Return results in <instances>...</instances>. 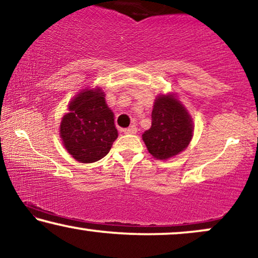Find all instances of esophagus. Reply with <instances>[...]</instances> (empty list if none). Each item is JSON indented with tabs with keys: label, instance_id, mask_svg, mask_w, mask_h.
<instances>
[{
	"label": "esophagus",
	"instance_id": "obj_1",
	"mask_svg": "<svg viewBox=\"0 0 258 258\" xmlns=\"http://www.w3.org/2000/svg\"><path fill=\"white\" fill-rule=\"evenodd\" d=\"M122 132L125 133V135H135V133H137V127L135 125H132L131 127H128V128L122 130Z\"/></svg>",
	"mask_w": 258,
	"mask_h": 258
}]
</instances>
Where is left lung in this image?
Wrapping results in <instances>:
<instances>
[{"label": "left lung", "mask_w": 258, "mask_h": 258, "mask_svg": "<svg viewBox=\"0 0 258 258\" xmlns=\"http://www.w3.org/2000/svg\"><path fill=\"white\" fill-rule=\"evenodd\" d=\"M151 118V127L142 138L153 157L167 161L187 149L193 138V119L176 94L156 96Z\"/></svg>", "instance_id": "obj_1"}]
</instances>
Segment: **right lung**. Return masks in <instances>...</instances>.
I'll use <instances>...</instances> for the list:
<instances>
[{
	"label": "right lung",
	"mask_w": 258,
	"mask_h": 258,
	"mask_svg": "<svg viewBox=\"0 0 258 258\" xmlns=\"http://www.w3.org/2000/svg\"><path fill=\"white\" fill-rule=\"evenodd\" d=\"M101 88L88 87L73 97L69 113L61 118L59 133L64 148L76 161H100L118 138L114 113L106 103Z\"/></svg>",
	"instance_id": "1"
}]
</instances>
